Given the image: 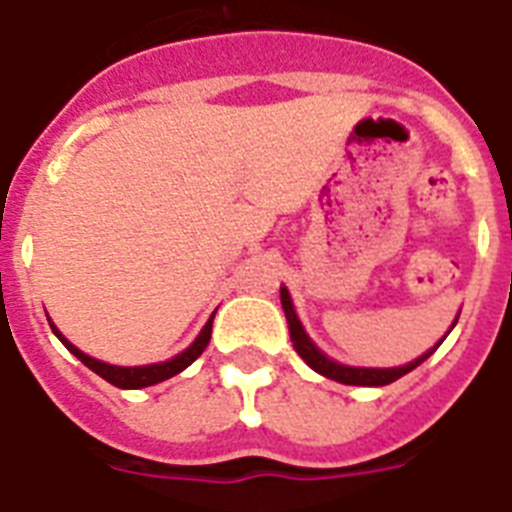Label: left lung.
<instances>
[{"label": "left lung", "mask_w": 512, "mask_h": 512, "mask_svg": "<svg viewBox=\"0 0 512 512\" xmlns=\"http://www.w3.org/2000/svg\"><path fill=\"white\" fill-rule=\"evenodd\" d=\"M281 308H284V316H287L289 337H292V345H295L297 356L303 358L313 372L324 374L329 380L342 382V385H390V382H396L398 377H404V374H409L412 369H417V366L444 342L441 340L436 348L428 350V353H422L420 358H414L412 364L396 366V369H358V366H342L337 364V361H332V358L324 356V353L313 345L311 337L305 335L303 324L297 319L295 308H292V300H289V292L284 287H281ZM454 324H457V321H454Z\"/></svg>", "instance_id": "obj_1"}]
</instances>
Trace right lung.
<instances>
[{
    "instance_id": "add662e5",
    "label": "right lung",
    "mask_w": 512,
    "mask_h": 512,
    "mask_svg": "<svg viewBox=\"0 0 512 512\" xmlns=\"http://www.w3.org/2000/svg\"><path fill=\"white\" fill-rule=\"evenodd\" d=\"M215 319V316H212ZM212 319L207 321V327L201 329V335L196 337V342H193L191 348L183 350L180 356L170 358V361H164V364H151V366H111V364H103V361H98V358L87 356V353H82L79 348H74L71 342L66 340V337L60 335L58 329H55V324H50L52 332L58 335V340L66 345L71 353H74L79 361H82L84 366H90L92 372L100 374L103 380L111 382V385H116V388H124V390H138V388H148V385H156V382L162 380H170V377H175V374H180L185 369V366H191L196 358L207 350L209 345V337H212Z\"/></svg>"
}]
</instances>
